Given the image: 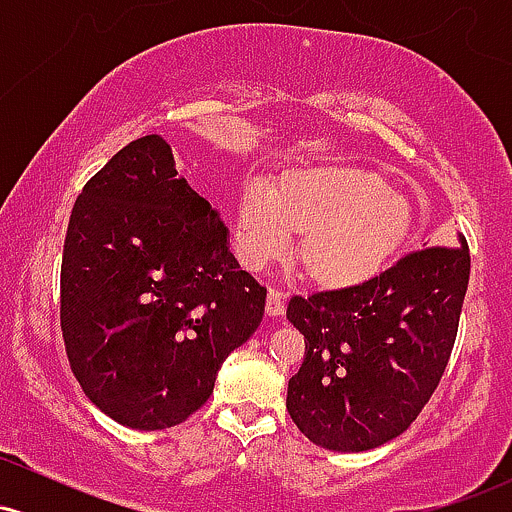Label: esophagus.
I'll return each mask as SVG.
<instances>
[{
  "instance_id": "obj_1",
  "label": "esophagus",
  "mask_w": 512,
  "mask_h": 512,
  "mask_svg": "<svg viewBox=\"0 0 512 512\" xmlns=\"http://www.w3.org/2000/svg\"><path fill=\"white\" fill-rule=\"evenodd\" d=\"M284 310H286L284 293L276 291V289L269 291L267 293V313L272 315V317H279V315H284Z\"/></svg>"
}]
</instances>
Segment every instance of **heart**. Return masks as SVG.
I'll use <instances>...</instances> for the list:
<instances>
[{
  "instance_id": "heart-1",
  "label": "heart",
  "mask_w": 512,
  "mask_h": 512,
  "mask_svg": "<svg viewBox=\"0 0 512 512\" xmlns=\"http://www.w3.org/2000/svg\"><path fill=\"white\" fill-rule=\"evenodd\" d=\"M411 228V202L383 175L327 163L289 170L269 190L250 185L238 202L236 248L248 267H262L301 233L303 274L322 289H346L395 260Z\"/></svg>"
}]
</instances>
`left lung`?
Wrapping results in <instances>:
<instances>
[{"instance_id":"1","label":"left lung","mask_w":512,"mask_h":512,"mask_svg":"<svg viewBox=\"0 0 512 512\" xmlns=\"http://www.w3.org/2000/svg\"><path fill=\"white\" fill-rule=\"evenodd\" d=\"M469 281V245H431L363 284L293 296L305 337L289 380L293 424L327 450H373L421 414L443 378Z\"/></svg>"}]
</instances>
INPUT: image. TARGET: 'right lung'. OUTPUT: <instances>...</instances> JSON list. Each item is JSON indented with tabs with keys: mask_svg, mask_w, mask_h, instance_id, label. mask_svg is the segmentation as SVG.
Here are the masks:
<instances>
[{
	"mask_svg": "<svg viewBox=\"0 0 512 512\" xmlns=\"http://www.w3.org/2000/svg\"><path fill=\"white\" fill-rule=\"evenodd\" d=\"M264 298L158 134L117 151L76 197L60 274L64 349L117 424L158 431L202 409L221 363L260 327Z\"/></svg>",
	"mask_w": 512,
	"mask_h": 512,
	"instance_id": "right-lung-1",
	"label": "right lung"
}]
</instances>
